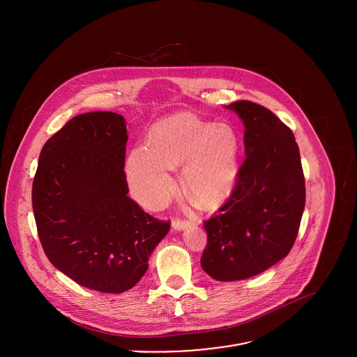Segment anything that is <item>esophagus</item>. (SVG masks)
<instances>
[{"instance_id": "34e87169", "label": "esophagus", "mask_w": 357, "mask_h": 357, "mask_svg": "<svg viewBox=\"0 0 357 357\" xmlns=\"http://www.w3.org/2000/svg\"><path fill=\"white\" fill-rule=\"evenodd\" d=\"M191 222H192L191 220H185V218H174V220H173V222H172V225H173V228H174V229L180 231V229L187 228Z\"/></svg>"}]
</instances>
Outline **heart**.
I'll return each mask as SVG.
<instances>
[{
    "mask_svg": "<svg viewBox=\"0 0 357 357\" xmlns=\"http://www.w3.org/2000/svg\"><path fill=\"white\" fill-rule=\"evenodd\" d=\"M239 149V136L229 125L188 112L170 115L153 125L149 146L136 147L128 158L132 194L146 207H159L176 188L173 167L184 165V191L202 206L220 204L235 187Z\"/></svg>",
    "mask_w": 357,
    "mask_h": 357,
    "instance_id": "b5f03b06",
    "label": "heart"
}]
</instances>
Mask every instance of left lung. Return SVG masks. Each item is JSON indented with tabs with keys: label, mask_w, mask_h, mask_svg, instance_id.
Returning <instances> with one entry per match:
<instances>
[{
	"label": "left lung",
	"mask_w": 357,
	"mask_h": 357,
	"mask_svg": "<svg viewBox=\"0 0 357 357\" xmlns=\"http://www.w3.org/2000/svg\"><path fill=\"white\" fill-rule=\"evenodd\" d=\"M245 125L246 158L218 213L204 221V272L220 282L255 276L290 253L305 206V178L291 129L271 109L227 105Z\"/></svg>",
	"instance_id": "left-lung-1"
}]
</instances>
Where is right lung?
I'll use <instances>...</instances> for the list:
<instances>
[{"instance_id":"right-lung-1","label":"right lung","mask_w":357,"mask_h":357,"mask_svg":"<svg viewBox=\"0 0 357 357\" xmlns=\"http://www.w3.org/2000/svg\"><path fill=\"white\" fill-rule=\"evenodd\" d=\"M122 115L74 116L44 144L33 181L38 238L60 272L91 290L119 294L149 269L170 229L128 197Z\"/></svg>"}]
</instances>
